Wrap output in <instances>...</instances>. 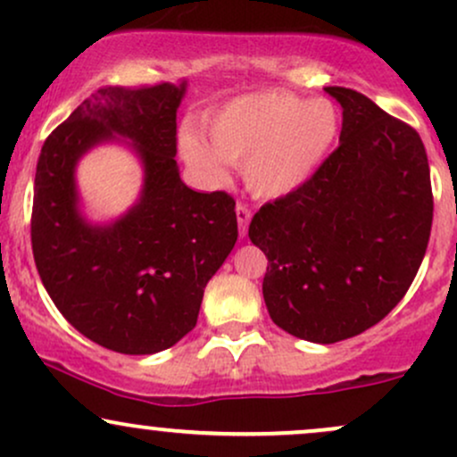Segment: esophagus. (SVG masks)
Returning <instances> with one entry per match:
<instances>
[{
  "instance_id": "esophagus-1",
  "label": "esophagus",
  "mask_w": 457,
  "mask_h": 457,
  "mask_svg": "<svg viewBox=\"0 0 457 457\" xmlns=\"http://www.w3.org/2000/svg\"><path fill=\"white\" fill-rule=\"evenodd\" d=\"M236 219H238L240 236H246V225H249V221H251L249 206H245V204H238V206H236Z\"/></svg>"
}]
</instances>
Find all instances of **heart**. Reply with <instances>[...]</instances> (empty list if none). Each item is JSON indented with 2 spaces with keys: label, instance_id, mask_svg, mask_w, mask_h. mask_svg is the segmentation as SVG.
<instances>
[{
  "label": "heart",
  "instance_id": "obj_1",
  "mask_svg": "<svg viewBox=\"0 0 457 457\" xmlns=\"http://www.w3.org/2000/svg\"><path fill=\"white\" fill-rule=\"evenodd\" d=\"M339 133V113L327 98L255 92L234 98L208 122L211 144L187 129L180 150L206 180H228L229 165L243 167L253 195L275 199L316 174Z\"/></svg>",
  "mask_w": 457,
  "mask_h": 457
}]
</instances>
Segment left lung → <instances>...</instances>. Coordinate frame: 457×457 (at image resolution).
<instances>
[{
  "instance_id": "left-lung-1",
  "label": "left lung",
  "mask_w": 457,
  "mask_h": 457,
  "mask_svg": "<svg viewBox=\"0 0 457 457\" xmlns=\"http://www.w3.org/2000/svg\"><path fill=\"white\" fill-rule=\"evenodd\" d=\"M324 90L344 109L337 150L249 225L269 258L262 292L272 322L313 344L354 337L402 301L434 212L417 130L361 92Z\"/></svg>"
}]
</instances>
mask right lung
I'll return each mask as SVG.
<instances>
[{"mask_svg": "<svg viewBox=\"0 0 457 457\" xmlns=\"http://www.w3.org/2000/svg\"><path fill=\"white\" fill-rule=\"evenodd\" d=\"M185 92L187 81L101 87L46 137L36 165V269L62 316L113 353L154 354L180 342L238 238L234 197L180 180L176 112ZM118 134L140 156L145 187L127 215L92 226L78 211L74 167Z\"/></svg>", "mask_w": 457, "mask_h": 457, "instance_id": "obj_1", "label": "right lung"}]
</instances>
